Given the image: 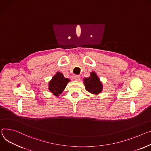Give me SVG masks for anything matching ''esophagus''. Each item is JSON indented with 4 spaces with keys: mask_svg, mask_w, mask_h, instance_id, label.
I'll return each instance as SVG.
<instances>
[{
    "mask_svg": "<svg viewBox=\"0 0 151 151\" xmlns=\"http://www.w3.org/2000/svg\"><path fill=\"white\" fill-rule=\"evenodd\" d=\"M74 79L75 81H79L81 79V76L79 75H75L74 76Z\"/></svg>",
    "mask_w": 151,
    "mask_h": 151,
    "instance_id": "1",
    "label": "esophagus"
}]
</instances>
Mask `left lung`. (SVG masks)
I'll return each instance as SVG.
<instances>
[{"mask_svg": "<svg viewBox=\"0 0 151 151\" xmlns=\"http://www.w3.org/2000/svg\"><path fill=\"white\" fill-rule=\"evenodd\" d=\"M90 75L88 78L84 79L86 90L92 94H98L102 90V84L96 73L91 72Z\"/></svg>", "mask_w": 151, "mask_h": 151, "instance_id": "1", "label": "left lung"}]
</instances>
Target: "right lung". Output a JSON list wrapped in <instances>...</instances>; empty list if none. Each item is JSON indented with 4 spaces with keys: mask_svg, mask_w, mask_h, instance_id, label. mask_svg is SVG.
Returning a JSON list of instances; mask_svg holds the SVG:
<instances>
[{
    "mask_svg": "<svg viewBox=\"0 0 151 151\" xmlns=\"http://www.w3.org/2000/svg\"><path fill=\"white\" fill-rule=\"evenodd\" d=\"M70 81L68 78L64 77L63 73L57 72L56 75L53 76L51 81L49 83V90L53 93L55 96H58L61 94L67 84Z\"/></svg>",
    "mask_w": 151,
    "mask_h": 151,
    "instance_id": "right-lung-1",
    "label": "right lung"
}]
</instances>
